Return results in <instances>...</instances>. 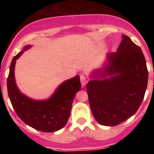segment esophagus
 <instances>
[{
  "label": "esophagus",
  "instance_id": "esophagus-1",
  "mask_svg": "<svg viewBox=\"0 0 154 154\" xmlns=\"http://www.w3.org/2000/svg\"><path fill=\"white\" fill-rule=\"evenodd\" d=\"M80 81H81L82 85V86H85V84H86L87 82V78L86 76L84 74L80 75Z\"/></svg>",
  "mask_w": 154,
  "mask_h": 154
}]
</instances>
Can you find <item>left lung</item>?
<instances>
[{
    "mask_svg": "<svg viewBox=\"0 0 154 154\" xmlns=\"http://www.w3.org/2000/svg\"><path fill=\"white\" fill-rule=\"evenodd\" d=\"M117 51L108 55L105 70L96 71L86 92L92 115L99 124L116 126L136 113L143 99L148 82V70L142 50L126 35H123Z\"/></svg>",
    "mask_w": 154,
    "mask_h": 154,
    "instance_id": "8db88e82",
    "label": "left lung"
}]
</instances>
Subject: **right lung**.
<instances>
[{
    "instance_id": "right-lung-1",
    "label": "right lung",
    "mask_w": 154,
    "mask_h": 154,
    "mask_svg": "<svg viewBox=\"0 0 154 154\" xmlns=\"http://www.w3.org/2000/svg\"><path fill=\"white\" fill-rule=\"evenodd\" d=\"M30 47L25 46L12 59L7 80L8 96L14 109L24 123L37 130L46 133L55 132L65 126L70 116L75 95L81 89L79 76L76 75L64 82L48 100L35 101L29 99L17 89L14 70L16 59Z\"/></svg>"
}]
</instances>
